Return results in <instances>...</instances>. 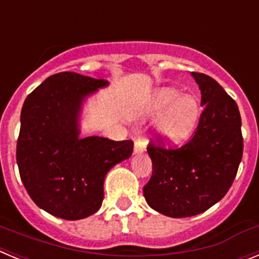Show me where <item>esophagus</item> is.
I'll list each match as a JSON object with an SVG mask.
<instances>
[{"mask_svg": "<svg viewBox=\"0 0 259 259\" xmlns=\"http://www.w3.org/2000/svg\"><path fill=\"white\" fill-rule=\"evenodd\" d=\"M146 145L143 140L135 141V153H143L145 150Z\"/></svg>", "mask_w": 259, "mask_h": 259, "instance_id": "esophagus-1", "label": "esophagus"}]
</instances>
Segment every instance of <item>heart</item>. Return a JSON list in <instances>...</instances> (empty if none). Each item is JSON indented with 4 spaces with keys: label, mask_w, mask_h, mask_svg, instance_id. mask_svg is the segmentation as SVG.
<instances>
[{
    "label": "heart",
    "mask_w": 259,
    "mask_h": 259,
    "mask_svg": "<svg viewBox=\"0 0 259 259\" xmlns=\"http://www.w3.org/2000/svg\"><path fill=\"white\" fill-rule=\"evenodd\" d=\"M150 110L153 115H163L158 123V131L174 144L182 143L191 135L200 115L197 101L191 96L182 97L174 89L155 93Z\"/></svg>",
    "instance_id": "1"
}]
</instances>
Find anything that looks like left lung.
<instances>
[{
    "label": "left lung",
    "instance_id": "1",
    "mask_svg": "<svg viewBox=\"0 0 259 259\" xmlns=\"http://www.w3.org/2000/svg\"><path fill=\"white\" fill-rule=\"evenodd\" d=\"M192 75L203 110L191 139L167 146L157 135L148 144L153 172L144 196L152 209L172 218L201 214L221 201L236 178L244 149L235 100L209 75Z\"/></svg>",
    "mask_w": 259,
    "mask_h": 259
}]
</instances>
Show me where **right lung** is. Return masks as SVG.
Returning a JSON list of instances; mask_svg holds the SVG:
<instances>
[{
	"label": "right lung",
	"instance_id": "right-lung-1",
	"mask_svg": "<svg viewBox=\"0 0 259 259\" xmlns=\"http://www.w3.org/2000/svg\"><path fill=\"white\" fill-rule=\"evenodd\" d=\"M106 84L71 71L58 72L23 104L17 143L20 179L33 202L54 217L77 221L95 214L104 200L106 174L132 154V140L79 139L81 101Z\"/></svg>",
	"mask_w": 259,
	"mask_h": 259
}]
</instances>
